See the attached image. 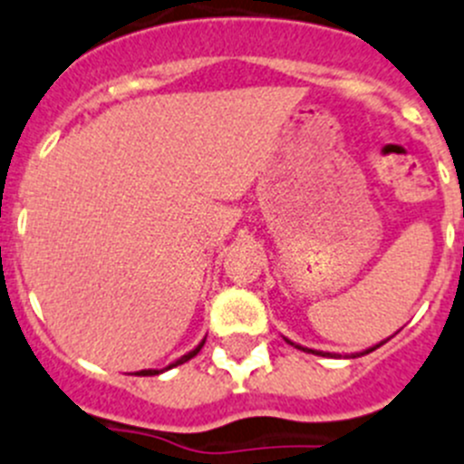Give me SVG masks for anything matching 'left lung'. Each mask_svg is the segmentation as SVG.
I'll list each match as a JSON object with an SVG mask.
<instances>
[{"mask_svg": "<svg viewBox=\"0 0 464 464\" xmlns=\"http://www.w3.org/2000/svg\"><path fill=\"white\" fill-rule=\"evenodd\" d=\"M284 339H285V336H284ZM387 341H389V339L380 341V343H375V345H373V348H366V350H363V353H353V354H350V357H359V354H369V353H373V350H378V348H380V345H384V343H387ZM285 343H291V345H295V348L304 350V353H314V354H320V357H324V354H330V353H323V350H311V348H304V345H297V343H293V341H291V339H285ZM330 357H332V354H330ZM334 357H336V354H334Z\"/></svg>", "mask_w": 464, "mask_h": 464, "instance_id": "1", "label": "left lung"}]
</instances>
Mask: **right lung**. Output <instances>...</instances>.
<instances>
[{
	"mask_svg": "<svg viewBox=\"0 0 464 464\" xmlns=\"http://www.w3.org/2000/svg\"><path fill=\"white\" fill-rule=\"evenodd\" d=\"M203 343H206V339H201V343H198L197 348H194V350H189L188 354H183V357H180V359H176V362H173V363H169L167 369H162V371H169V369H173V366H180V363L189 362V359H192L194 354H197L198 350L203 348ZM162 371H158V369H146V371H140V375H160V373H162Z\"/></svg>",
	"mask_w": 464,
	"mask_h": 464,
	"instance_id": "right-lung-1",
	"label": "right lung"
}]
</instances>
